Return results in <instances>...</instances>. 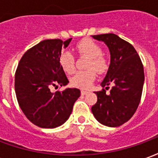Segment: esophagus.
Instances as JSON below:
<instances>
[{"label":"esophagus","instance_id":"obj_1","mask_svg":"<svg viewBox=\"0 0 158 158\" xmlns=\"http://www.w3.org/2000/svg\"><path fill=\"white\" fill-rule=\"evenodd\" d=\"M88 91H86V90H81V95L82 96H85V95H87L88 94Z\"/></svg>","mask_w":158,"mask_h":158}]
</instances>
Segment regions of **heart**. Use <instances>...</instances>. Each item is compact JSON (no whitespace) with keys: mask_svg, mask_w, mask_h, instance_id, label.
Masks as SVG:
<instances>
[{"mask_svg":"<svg viewBox=\"0 0 158 158\" xmlns=\"http://www.w3.org/2000/svg\"><path fill=\"white\" fill-rule=\"evenodd\" d=\"M76 51L80 56L88 57L85 62L86 70L77 72L70 79L71 85L79 89H88L96 78V73L104 74L109 69V62L102 55V46L90 39H83L75 46ZM75 57L72 52L63 51L59 56V63L62 70L71 74L75 71Z\"/></svg>","mask_w":158,"mask_h":158,"instance_id":"obj_1","label":"heart"}]
</instances>
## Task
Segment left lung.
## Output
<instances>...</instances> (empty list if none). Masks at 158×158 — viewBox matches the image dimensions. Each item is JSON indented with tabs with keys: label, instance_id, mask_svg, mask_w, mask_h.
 <instances>
[{
	"label": "left lung",
	"instance_id": "1",
	"mask_svg": "<svg viewBox=\"0 0 158 158\" xmlns=\"http://www.w3.org/2000/svg\"><path fill=\"white\" fill-rule=\"evenodd\" d=\"M93 38L104 41L109 48L111 63L101 85L107 89L112 85V88L109 95L105 89L95 92L97 102L91 111L101 123L118 127L129 121L139 106L145 80L142 62L134 46L114 34Z\"/></svg>",
	"mask_w": 158,
	"mask_h": 158
}]
</instances>
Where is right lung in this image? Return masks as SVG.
Here are the masks:
<instances>
[{"mask_svg": "<svg viewBox=\"0 0 158 158\" xmlns=\"http://www.w3.org/2000/svg\"><path fill=\"white\" fill-rule=\"evenodd\" d=\"M72 38L45 40L29 49L15 73V92L20 108L29 121L40 128L62 125L72 113L80 90L68 88L51 92V87L66 85L69 79L59 63L62 47Z\"/></svg>", "mask_w": 158, "mask_h": 158, "instance_id": "obj_1", "label": "right lung"}]
</instances>
